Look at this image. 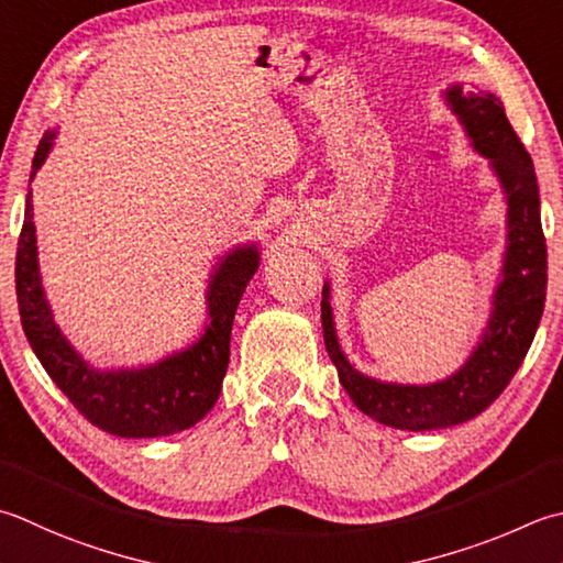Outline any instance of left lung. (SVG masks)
Returning a JSON list of instances; mask_svg holds the SVG:
<instances>
[{"label": "left lung", "instance_id": "left-lung-1", "mask_svg": "<svg viewBox=\"0 0 563 563\" xmlns=\"http://www.w3.org/2000/svg\"><path fill=\"white\" fill-rule=\"evenodd\" d=\"M446 102L464 124L481 156L490 158L508 200V251L503 280L493 297L486 334L454 376L432 385L380 383L358 373L341 354L329 285L322 290V329L329 358L339 380L363 415L395 429L454 427L481 415L508 388L532 346L547 300V244L539 217V187L530 153L505 117V107L490 92H464L454 85Z\"/></svg>", "mask_w": 563, "mask_h": 563}]
</instances>
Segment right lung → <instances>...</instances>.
Here are the masks:
<instances>
[{
	"label": "right lung",
	"instance_id": "obj_1",
	"mask_svg": "<svg viewBox=\"0 0 563 563\" xmlns=\"http://www.w3.org/2000/svg\"><path fill=\"white\" fill-rule=\"evenodd\" d=\"M55 131H46L31 163V180L46 161ZM258 249L231 251L207 290L209 324L200 341L146 368L95 371L60 334L41 288L31 190L16 249V300L21 327L53 383L87 422L109 434L151 439L183 432L212 410L229 366L231 324L241 295L258 271Z\"/></svg>",
	"mask_w": 563,
	"mask_h": 563
}]
</instances>
